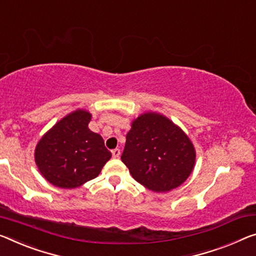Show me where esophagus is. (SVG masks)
<instances>
[{"label": "esophagus", "instance_id": "1", "mask_svg": "<svg viewBox=\"0 0 256 256\" xmlns=\"http://www.w3.org/2000/svg\"><path fill=\"white\" fill-rule=\"evenodd\" d=\"M112 156L114 159H118L120 156V150L119 148H114V150H112Z\"/></svg>", "mask_w": 256, "mask_h": 256}]
</instances>
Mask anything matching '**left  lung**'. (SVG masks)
<instances>
[{
	"label": "left lung",
	"instance_id": "obj_1",
	"mask_svg": "<svg viewBox=\"0 0 256 256\" xmlns=\"http://www.w3.org/2000/svg\"><path fill=\"white\" fill-rule=\"evenodd\" d=\"M121 160L142 186L167 192L191 175L196 148L182 128L161 113L148 111L132 121Z\"/></svg>",
	"mask_w": 256,
	"mask_h": 256
}]
</instances>
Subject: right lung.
<instances>
[{"label":"right lung","mask_w":256,"mask_h":256,"mask_svg":"<svg viewBox=\"0 0 256 256\" xmlns=\"http://www.w3.org/2000/svg\"><path fill=\"white\" fill-rule=\"evenodd\" d=\"M92 113L78 108L62 118L35 146L34 159L38 172L50 184L76 188L96 178L111 159L100 134L88 124Z\"/></svg>","instance_id":"right-lung-1"}]
</instances>
